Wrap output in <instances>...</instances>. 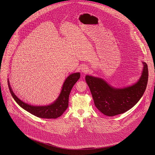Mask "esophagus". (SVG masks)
Segmentation results:
<instances>
[{"label": "esophagus", "instance_id": "1", "mask_svg": "<svg viewBox=\"0 0 155 155\" xmlns=\"http://www.w3.org/2000/svg\"><path fill=\"white\" fill-rule=\"evenodd\" d=\"M81 71L83 73H87L89 71V68L87 65H83V66L81 67Z\"/></svg>", "mask_w": 155, "mask_h": 155}]
</instances>
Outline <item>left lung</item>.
<instances>
[{
    "mask_svg": "<svg viewBox=\"0 0 155 155\" xmlns=\"http://www.w3.org/2000/svg\"><path fill=\"white\" fill-rule=\"evenodd\" d=\"M143 64L142 74L137 82L122 88H114L102 78L86 75V82L98 110L105 116H114L134 106L142 97L148 83V65L145 62Z\"/></svg>",
    "mask_w": 155,
    "mask_h": 155,
    "instance_id": "left-lung-1",
    "label": "left lung"
}]
</instances>
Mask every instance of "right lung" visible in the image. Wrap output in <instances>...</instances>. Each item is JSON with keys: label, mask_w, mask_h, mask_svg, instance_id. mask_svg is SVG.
<instances>
[{"label": "right lung", "mask_w": 155, "mask_h": 155, "mask_svg": "<svg viewBox=\"0 0 155 155\" xmlns=\"http://www.w3.org/2000/svg\"><path fill=\"white\" fill-rule=\"evenodd\" d=\"M80 77V73L79 72L70 75L64 80L61 91L56 100L50 105H42V106L30 105L20 100L13 92L9 80H8V86L13 99L22 109L31 113V114L40 118L56 119L61 116L68 108L70 93L72 87Z\"/></svg>", "instance_id": "right-lung-1"}]
</instances>
